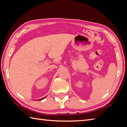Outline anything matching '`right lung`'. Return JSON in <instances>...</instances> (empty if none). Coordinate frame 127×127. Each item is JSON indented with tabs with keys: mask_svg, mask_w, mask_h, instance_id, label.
<instances>
[{
	"mask_svg": "<svg viewBox=\"0 0 127 127\" xmlns=\"http://www.w3.org/2000/svg\"><path fill=\"white\" fill-rule=\"evenodd\" d=\"M43 97V98H42V99H39V100H42V99H44V98H45V97Z\"/></svg>",
	"mask_w": 127,
	"mask_h": 127,
	"instance_id": "right-lung-1",
	"label": "right lung"
}]
</instances>
